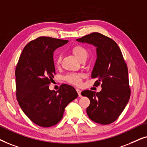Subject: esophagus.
<instances>
[{
	"label": "esophagus",
	"mask_w": 147,
	"mask_h": 147,
	"mask_svg": "<svg viewBox=\"0 0 147 147\" xmlns=\"http://www.w3.org/2000/svg\"><path fill=\"white\" fill-rule=\"evenodd\" d=\"M76 90H77V92L78 93V94H79V97H82V95H81V90L79 89H77Z\"/></svg>",
	"instance_id": "obj_1"
}]
</instances>
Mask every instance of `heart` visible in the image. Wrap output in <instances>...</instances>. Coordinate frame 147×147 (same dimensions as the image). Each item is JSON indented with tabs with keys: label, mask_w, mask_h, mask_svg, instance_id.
I'll return each instance as SVG.
<instances>
[{
	"label": "heart",
	"mask_w": 147,
	"mask_h": 147,
	"mask_svg": "<svg viewBox=\"0 0 147 147\" xmlns=\"http://www.w3.org/2000/svg\"><path fill=\"white\" fill-rule=\"evenodd\" d=\"M72 52L75 54L76 58L80 60L83 58H87L88 56L87 50L81 46H75L72 48ZM61 60L60 57H58L57 60V63L59 64ZM82 77L83 75L79 73H70L68 74L65 77V80L68 83L75 85H80L82 83Z\"/></svg>",
	"instance_id": "obj_1"
}]
</instances>
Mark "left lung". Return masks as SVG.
I'll return each instance as SVG.
<instances>
[{"instance_id":"obj_1","label":"left lung","mask_w":147,"mask_h":147,"mask_svg":"<svg viewBox=\"0 0 147 147\" xmlns=\"http://www.w3.org/2000/svg\"><path fill=\"white\" fill-rule=\"evenodd\" d=\"M76 40L96 48L97 59L91 77L97 79L94 85L101 83L102 89L97 93L89 90L81 92L90 100L88 116L99 124H111L122 113L130 96L128 68L122 52L114 41L99 33H92Z\"/></svg>"}]
</instances>
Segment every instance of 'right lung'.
<instances>
[{
  "mask_svg": "<svg viewBox=\"0 0 147 147\" xmlns=\"http://www.w3.org/2000/svg\"><path fill=\"white\" fill-rule=\"evenodd\" d=\"M68 40L40 37L23 50L15 70L16 95L25 115L42 127L60 122L68 103L78 97L72 86L62 84L57 91L50 90L55 74L54 52Z\"/></svg>",
  "mask_w": 147,
  "mask_h": 147,
  "instance_id": "add662e5",
  "label": "right lung"
}]
</instances>
